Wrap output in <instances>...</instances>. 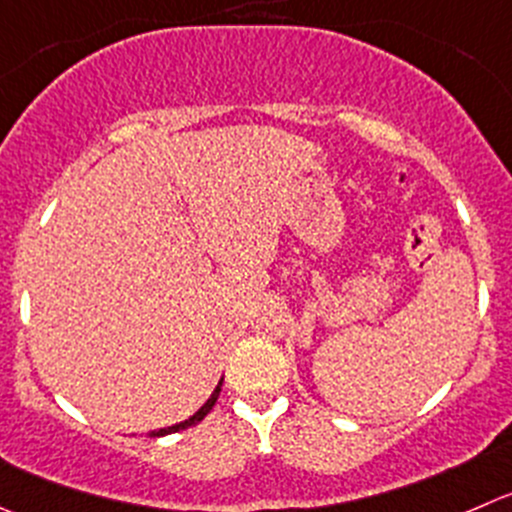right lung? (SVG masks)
<instances>
[{
  "mask_svg": "<svg viewBox=\"0 0 512 512\" xmlns=\"http://www.w3.org/2000/svg\"><path fill=\"white\" fill-rule=\"evenodd\" d=\"M220 388H222V382H220V385H217V388H215V393H212V395H210V400H207V403H205V405H202V408H200V410H197V413H195V415H192V418H187V420H185V423H180V425H172V428H165V430H157V433H150V435H152V438H162V435H170V433H177V430H185V428H192V425H197V423H200V420H202V418H205V415H207V413H210V410H212V408H215L217 398H220Z\"/></svg>",
  "mask_w": 512,
  "mask_h": 512,
  "instance_id": "1",
  "label": "right lung"
}]
</instances>
